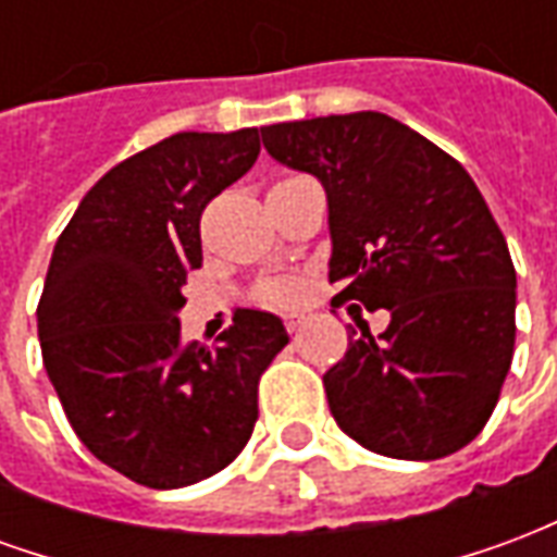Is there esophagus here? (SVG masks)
<instances>
[{"label": "esophagus", "mask_w": 557, "mask_h": 557, "mask_svg": "<svg viewBox=\"0 0 557 557\" xmlns=\"http://www.w3.org/2000/svg\"><path fill=\"white\" fill-rule=\"evenodd\" d=\"M283 319H286V331H292V334L304 325V313H286Z\"/></svg>", "instance_id": "1"}]
</instances>
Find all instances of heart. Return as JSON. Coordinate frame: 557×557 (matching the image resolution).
Segmentation results:
<instances>
[{"instance_id": "obj_1", "label": "heart", "mask_w": 557, "mask_h": 557, "mask_svg": "<svg viewBox=\"0 0 557 557\" xmlns=\"http://www.w3.org/2000/svg\"><path fill=\"white\" fill-rule=\"evenodd\" d=\"M292 295H295V286H292V283H274V286H268L265 292L268 301H277V304L289 301Z\"/></svg>"}]
</instances>
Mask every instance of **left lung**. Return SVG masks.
<instances>
[{
  "instance_id": "obj_1",
  "label": "left lung",
  "mask_w": 557,
  "mask_h": 557,
  "mask_svg": "<svg viewBox=\"0 0 557 557\" xmlns=\"http://www.w3.org/2000/svg\"><path fill=\"white\" fill-rule=\"evenodd\" d=\"M271 158L327 196V277L387 310L325 373L349 438L394 459L456 454L490 420L516 343V271L478 184L447 151L385 113L262 127Z\"/></svg>"
}]
</instances>
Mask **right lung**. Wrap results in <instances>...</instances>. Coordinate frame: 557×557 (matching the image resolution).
Returning <instances> with one entry per match:
<instances>
[{
    "instance_id": "obj_1",
    "label": "right lung",
    "mask_w": 557,
    "mask_h": 557,
    "mask_svg": "<svg viewBox=\"0 0 557 557\" xmlns=\"http://www.w3.org/2000/svg\"><path fill=\"white\" fill-rule=\"evenodd\" d=\"M259 158V131H184L122 160L59 235L38 304L44 370L79 442L134 483L182 490L242 454L259 375L289 334L238 310L218 346L184 343L202 208Z\"/></svg>"
}]
</instances>
